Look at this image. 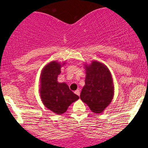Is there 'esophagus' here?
I'll use <instances>...</instances> for the list:
<instances>
[{"label": "esophagus", "mask_w": 148, "mask_h": 148, "mask_svg": "<svg viewBox=\"0 0 148 148\" xmlns=\"http://www.w3.org/2000/svg\"><path fill=\"white\" fill-rule=\"evenodd\" d=\"M74 92H75L76 95H77L78 96H79V95H80V90H79V89H77V90H76Z\"/></svg>", "instance_id": "34e87169"}]
</instances>
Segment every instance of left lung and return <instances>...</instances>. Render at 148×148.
I'll use <instances>...</instances> for the list:
<instances>
[{"label":"left lung","instance_id":"8db88e82","mask_svg":"<svg viewBox=\"0 0 148 148\" xmlns=\"http://www.w3.org/2000/svg\"><path fill=\"white\" fill-rule=\"evenodd\" d=\"M86 70L85 85L80 99L86 103L92 112L102 113L114 97V83L107 66L98 61L84 64Z\"/></svg>","mask_w":148,"mask_h":148}]
</instances>
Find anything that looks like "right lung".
I'll use <instances>...</instances> for the list:
<instances>
[{
	"mask_svg": "<svg viewBox=\"0 0 148 148\" xmlns=\"http://www.w3.org/2000/svg\"><path fill=\"white\" fill-rule=\"evenodd\" d=\"M66 64L52 61L41 70L40 75L39 93L43 104L53 113L62 114L70 104L79 99V96L69 89L65 82L57 81L61 67Z\"/></svg>",
	"mask_w": 148,
	"mask_h": 148,
	"instance_id": "right-lung-1",
	"label": "right lung"
}]
</instances>
